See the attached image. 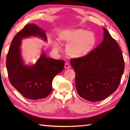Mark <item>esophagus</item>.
<instances>
[{
    "instance_id": "1",
    "label": "esophagus",
    "mask_w": 130,
    "mask_h": 130,
    "mask_svg": "<svg viewBox=\"0 0 130 130\" xmlns=\"http://www.w3.org/2000/svg\"><path fill=\"white\" fill-rule=\"evenodd\" d=\"M64 67H65V69H69L70 67V65H69V64L68 63H65V66H64Z\"/></svg>"
}]
</instances>
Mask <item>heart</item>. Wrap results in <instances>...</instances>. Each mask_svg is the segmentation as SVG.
Listing matches in <instances>:
<instances>
[{"label": "heart", "mask_w": 130, "mask_h": 130, "mask_svg": "<svg viewBox=\"0 0 130 130\" xmlns=\"http://www.w3.org/2000/svg\"><path fill=\"white\" fill-rule=\"evenodd\" d=\"M59 40L67 44L66 48L67 54L76 58L84 57L90 54L97 41L95 34L82 28L66 30L60 35ZM53 48L56 51L60 49L57 43L54 44Z\"/></svg>", "instance_id": "1"}]
</instances>
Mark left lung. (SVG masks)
<instances>
[{"label":"left lung","instance_id":"left-lung-1","mask_svg":"<svg viewBox=\"0 0 130 130\" xmlns=\"http://www.w3.org/2000/svg\"><path fill=\"white\" fill-rule=\"evenodd\" d=\"M102 43L84 57L72 58L75 84L80 96L87 101L104 100L117 89L124 71L122 53L105 28Z\"/></svg>","mask_w":130,"mask_h":130}]
</instances>
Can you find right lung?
Here are the masks:
<instances>
[{
  "label": "right lung",
  "mask_w": 130,
  "mask_h": 130,
  "mask_svg": "<svg viewBox=\"0 0 130 130\" xmlns=\"http://www.w3.org/2000/svg\"><path fill=\"white\" fill-rule=\"evenodd\" d=\"M30 36L47 41L45 31L35 24H29L18 32L13 39L6 57V69L11 85L21 95L29 99H41L52 92V82L61 72L64 61L48 58L43 53L32 66L24 64L21 55L22 38Z\"/></svg>",
  "instance_id": "add662e5"
}]
</instances>
